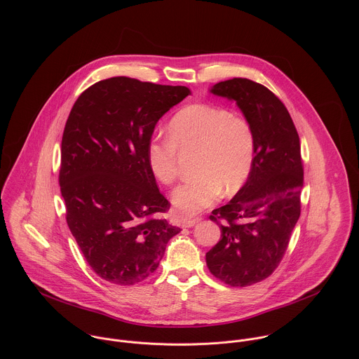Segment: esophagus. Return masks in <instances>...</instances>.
I'll use <instances>...</instances> for the list:
<instances>
[{"label": "esophagus", "mask_w": 359, "mask_h": 359, "mask_svg": "<svg viewBox=\"0 0 359 359\" xmlns=\"http://www.w3.org/2000/svg\"><path fill=\"white\" fill-rule=\"evenodd\" d=\"M201 221V218H187V219H182V226L184 228H192L194 225H196L198 222Z\"/></svg>", "instance_id": "obj_1"}]
</instances>
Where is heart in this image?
<instances>
[{
  "instance_id": "b5f03b06",
  "label": "heart",
  "mask_w": 359,
  "mask_h": 359,
  "mask_svg": "<svg viewBox=\"0 0 359 359\" xmlns=\"http://www.w3.org/2000/svg\"><path fill=\"white\" fill-rule=\"evenodd\" d=\"M168 140L152 138L147 147L149 167L163 184L178 177V151H194V178L178 185L171 201L178 215L191 217L219 195L235 194L250 175L255 134L249 121L212 104H191L177 111L167 126Z\"/></svg>"
}]
</instances>
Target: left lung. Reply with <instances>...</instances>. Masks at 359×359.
Returning a JSON list of instances; mask_svg holds the SVG:
<instances>
[{
  "label": "left lung",
  "instance_id": "obj_1",
  "mask_svg": "<svg viewBox=\"0 0 359 359\" xmlns=\"http://www.w3.org/2000/svg\"><path fill=\"white\" fill-rule=\"evenodd\" d=\"M211 94L235 101L255 134V160L246 184L210 219L219 242L205 253L210 272L233 287L266 279L285 255L302 211L304 170L300 138L282 101L249 79L217 83Z\"/></svg>",
  "mask_w": 359,
  "mask_h": 359
}]
</instances>
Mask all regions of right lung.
I'll list each match as a JSON object with an SVG mask.
<instances>
[{
    "label": "right lung",
    "instance_id": "obj_1",
    "mask_svg": "<svg viewBox=\"0 0 359 359\" xmlns=\"http://www.w3.org/2000/svg\"><path fill=\"white\" fill-rule=\"evenodd\" d=\"M191 94L111 77L73 104L60 147V194L66 221L83 256L106 282L131 286L157 269L168 241L181 232L161 215L147 147L158 118Z\"/></svg>",
    "mask_w": 359,
    "mask_h": 359
}]
</instances>
